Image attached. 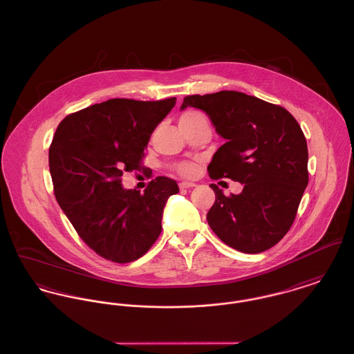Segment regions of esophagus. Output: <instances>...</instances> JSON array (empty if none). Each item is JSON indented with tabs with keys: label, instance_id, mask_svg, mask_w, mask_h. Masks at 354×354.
Returning <instances> with one entry per match:
<instances>
[{
	"label": "esophagus",
	"instance_id": "obj_1",
	"mask_svg": "<svg viewBox=\"0 0 354 354\" xmlns=\"http://www.w3.org/2000/svg\"><path fill=\"white\" fill-rule=\"evenodd\" d=\"M196 184L194 183H187V181H183L180 184V189H190V187H194Z\"/></svg>",
	"mask_w": 354,
	"mask_h": 354
}]
</instances>
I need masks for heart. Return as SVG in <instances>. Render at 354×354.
Segmentation results:
<instances>
[{
	"label": "heart",
	"mask_w": 354,
	"mask_h": 354,
	"mask_svg": "<svg viewBox=\"0 0 354 354\" xmlns=\"http://www.w3.org/2000/svg\"><path fill=\"white\" fill-rule=\"evenodd\" d=\"M198 115H203V114L198 112H186L185 114L181 117V120H189V118H194V117H198ZM177 170H178L181 174H184V176H190V174H193V171H194V167H193L192 164H180V165L177 167Z\"/></svg>",
	"instance_id": "b5f03b06"
}]
</instances>
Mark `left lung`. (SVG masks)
<instances>
[{"label": "left lung", "instance_id": "obj_1", "mask_svg": "<svg viewBox=\"0 0 354 354\" xmlns=\"http://www.w3.org/2000/svg\"><path fill=\"white\" fill-rule=\"evenodd\" d=\"M206 113L225 140L207 165L213 180L243 185L226 197L216 184L206 214L221 241L243 253H261L288 233L308 186V145L296 118L279 105L253 95L221 91L187 95L181 111Z\"/></svg>", "mask_w": 354, "mask_h": 354}]
</instances>
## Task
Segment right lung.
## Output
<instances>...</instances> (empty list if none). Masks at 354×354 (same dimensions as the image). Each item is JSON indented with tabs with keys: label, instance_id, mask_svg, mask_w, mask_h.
<instances>
[{
	"label": "right lung",
	"instance_id": "right-lung-1",
	"mask_svg": "<svg viewBox=\"0 0 354 354\" xmlns=\"http://www.w3.org/2000/svg\"><path fill=\"white\" fill-rule=\"evenodd\" d=\"M176 100L113 98L69 114L57 128L49 149L57 203L80 237L106 260H137L161 233L177 183L157 177L140 193L125 189L121 177L140 168L151 133Z\"/></svg>",
	"mask_w": 354,
	"mask_h": 354
}]
</instances>
